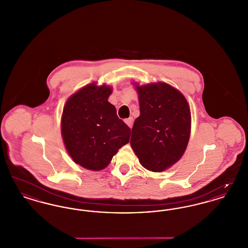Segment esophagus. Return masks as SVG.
<instances>
[{"instance_id": "1", "label": "esophagus", "mask_w": 248, "mask_h": 248, "mask_svg": "<svg viewBox=\"0 0 248 248\" xmlns=\"http://www.w3.org/2000/svg\"><path fill=\"white\" fill-rule=\"evenodd\" d=\"M124 122H125V124L129 126L130 128H132V126H133V123H134V119L132 118V117H130V118L125 119V120H124Z\"/></svg>"}]
</instances>
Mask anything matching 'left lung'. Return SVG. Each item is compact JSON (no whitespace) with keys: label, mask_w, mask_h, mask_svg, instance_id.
I'll return each instance as SVG.
<instances>
[{"label":"left lung","mask_w":248,"mask_h":248,"mask_svg":"<svg viewBox=\"0 0 248 248\" xmlns=\"http://www.w3.org/2000/svg\"><path fill=\"white\" fill-rule=\"evenodd\" d=\"M140 115L135 120L131 147L140 165L162 172L175 165L189 143L191 116L183 94L166 83H134Z\"/></svg>","instance_id":"left-lung-1"}]
</instances>
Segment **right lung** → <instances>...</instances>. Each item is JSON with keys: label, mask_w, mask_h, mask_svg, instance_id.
Segmentation results:
<instances>
[{"label": "right lung", "mask_w": 248, "mask_h": 248, "mask_svg": "<svg viewBox=\"0 0 248 248\" xmlns=\"http://www.w3.org/2000/svg\"><path fill=\"white\" fill-rule=\"evenodd\" d=\"M112 87L92 83L71 94L61 116V136L73 162L83 168H106L118 150L129 142V127L118 118L108 99Z\"/></svg>", "instance_id": "1"}]
</instances>
